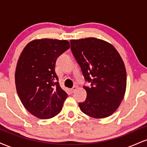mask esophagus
Returning <instances> with one entry per match:
<instances>
[{
  "label": "esophagus",
  "mask_w": 147,
  "mask_h": 147,
  "mask_svg": "<svg viewBox=\"0 0 147 147\" xmlns=\"http://www.w3.org/2000/svg\"><path fill=\"white\" fill-rule=\"evenodd\" d=\"M77 88L76 87V86H74V87H72L71 89H70V92H72V93H73V92H75V91H76V90H77Z\"/></svg>",
  "instance_id": "1"
}]
</instances>
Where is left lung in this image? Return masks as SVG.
<instances>
[{
	"instance_id": "obj_1",
	"label": "left lung",
	"mask_w": 147,
	"mask_h": 147,
	"mask_svg": "<svg viewBox=\"0 0 147 147\" xmlns=\"http://www.w3.org/2000/svg\"><path fill=\"white\" fill-rule=\"evenodd\" d=\"M71 51L90 87L81 111L94 118L112 115L120 105L126 92V72L122 57L111 43L89 37L70 40Z\"/></svg>"
}]
</instances>
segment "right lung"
<instances>
[{"label": "right lung", "instance_id": "obj_1", "mask_svg": "<svg viewBox=\"0 0 147 147\" xmlns=\"http://www.w3.org/2000/svg\"><path fill=\"white\" fill-rule=\"evenodd\" d=\"M70 48L66 40L42 38L30 41L22 51L15 84L22 104L32 115L49 119L58 115L66 99L55 72L57 59Z\"/></svg>", "mask_w": 147, "mask_h": 147}]
</instances>
